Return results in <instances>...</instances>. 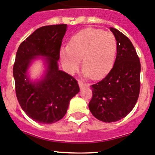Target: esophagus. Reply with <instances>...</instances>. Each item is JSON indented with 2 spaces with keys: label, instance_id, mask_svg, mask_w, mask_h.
<instances>
[{
  "label": "esophagus",
  "instance_id": "esophagus-1",
  "mask_svg": "<svg viewBox=\"0 0 155 155\" xmlns=\"http://www.w3.org/2000/svg\"><path fill=\"white\" fill-rule=\"evenodd\" d=\"M78 84H79V87H80L81 90L84 89V87H88V84L83 83V82L81 81H78Z\"/></svg>",
  "mask_w": 155,
  "mask_h": 155
}]
</instances>
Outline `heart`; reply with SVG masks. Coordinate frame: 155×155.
I'll return each mask as SVG.
<instances>
[{"label": "heart", "instance_id": "1", "mask_svg": "<svg viewBox=\"0 0 155 155\" xmlns=\"http://www.w3.org/2000/svg\"><path fill=\"white\" fill-rule=\"evenodd\" d=\"M117 45L113 33L94 28L82 29L71 36L68 46L60 49L63 68L68 74L76 71L82 58L84 76L99 79L114 64Z\"/></svg>", "mask_w": 155, "mask_h": 155}]
</instances>
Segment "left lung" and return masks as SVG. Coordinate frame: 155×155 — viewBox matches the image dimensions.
<instances>
[{
	"label": "left lung",
	"mask_w": 155,
	"mask_h": 155,
	"mask_svg": "<svg viewBox=\"0 0 155 155\" xmlns=\"http://www.w3.org/2000/svg\"><path fill=\"white\" fill-rule=\"evenodd\" d=\"M117 53L114 65L108 74L91 87L93 97L90 111L104 123H113L126 117L135 107L140 91L141 64L133 45L115 28Z\"/></svg>",
	"instance_id": "obj_1"
}]
</instances>
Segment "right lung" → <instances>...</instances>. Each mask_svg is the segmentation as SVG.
<instances>
[{
	"instance_id": "right-lung-1",
	"label": "right lung",
	"mask_w": 155,
	"mask_h": 155,
	"mask_svg": "<svg viewBox=\"0 0 155 155\" xmlns=\"http://www.w3.org/2000/svg\"><path fill=\"white\" fill-rule=\"evenodd\" d=\"M67 24L39 28L19 46L13 68L15 89L20 107L39 123L51 124L66 114L71 99L80 91L77 81L59 70L60 48ZM39 57L46 69L41 78L32 81L28 75L31 63Z\"/></svg>"
}]
</instances>
